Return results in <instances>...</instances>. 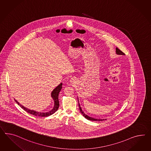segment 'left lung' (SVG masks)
<instances>
[{
  "label": "left lung",
  "instance_id": "8db88e82",
  "mask_svg": "<svg viewBox=\"0 0 151 151\" xmlns=\"http://www.w3.org/2000/svg\"><path fill=\"white\" fill-rule=\"evenodd\" d=\"M116 54L120 55H125L123 52H122V51L119 50L118 48H116ZM78 104H79V109H80V111L82 113V114L85 117V118H86L87 119H88L89 120H92V121H102V120H104V119H95V118H93L91 117H90V116H88L86 114H85V113L83 112V111H82L81 107V106L79 104V103L78 102ZM106 120V119H105Z\"/></svg>",
  "mask_w": 151,
  "mask_h": 151
}]
</instances>
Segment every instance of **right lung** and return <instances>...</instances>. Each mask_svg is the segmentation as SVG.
<instances>
[{
	"label": "right lung",
	"instance_id": "add662e5",
	"mask_svg": "<svg viewBox=\"0 0 151 151\" xmlns=\"http://www.w3.org/2000/svg\"><path fill=\"white\" fill-rule=\"evenodd\" d=\"M62 83H61V84H60V85H58V86L52 91V93H51V97H52V99H54V100L55 104L54 107L53 109H52L51 111H49V112L42 113V112H36V111H33V110H30V109H28V108L23 107V106H22L21 104H19L17 101L15 100L16 102V103L19 104L21 108L23 109L24 111H26L28 112V113H30L31 114H32V115H34V116H42V117H43V116H50L51 114H54L55 112H56V111H57V110L58 109V107H59L58 94H59L60 91H61V90L62 89Z\"/></svg>",
	"mask_w": 151,
	"mask_h": 151
}]
</instances>
